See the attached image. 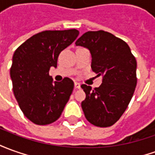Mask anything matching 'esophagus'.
I'll return each instance as SVG.
<instances>
[{
	"instance_id": "esophagus-1",
	"label": "esophagus",
	"mask_w": 155,
	"mask_h": 155,
	"mask_svg": "<svg viewBox=\"0 0 155 155\" xmlns=\"http://www.w3.org/2000/svg\"><path fill=\"white\" fill-rule=\"evenodd\" d=\"M74 87H75L76 88H81V85H80L79 83H78V82H75V83H74Z\"/></svg>"
}]
</instances>
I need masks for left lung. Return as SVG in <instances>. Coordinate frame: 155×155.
Instances as JSON below:
<instances>
[{
	"mask_svg": "<svg viewBox=\"0 0 155 155\" xmlns=\"http://www.w3.org/2000/svg\"><path fill=\"white\" fill-rule=\"evenodd\" d=\"M91 53L92 70L102 76V84L92 89L83 84L86 94L82 109L86 119L96 127L115 124L127 110L137 85V61L128 45L103 30L88 31L76 41Z\"/></svg>",
	"mask_w": 155,
	"mask_h": 155,
	"instance_id": "obj_1",
	"label": "left lung"
}]
</instances>
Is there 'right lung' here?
<instances>
[{
  "instance_id": "add662e5",
  "label": "right lung",
  "mask_w": 155,
  "mask_h": 155,
  "mask_svg": "<svg viewBox=\"0 0 155 155\" xmlns=\"http://www.w3.org/2000/svg\"><path fill=\"white\" fill-rule=\"evenodd\" d=\"M79 35L77 29L46 30L33 35L15 51L10 69L15 98L24 116L37 125L53 123L69 100L74 83L54 82L49 71L60 53Z\"/></svg>"
}]
</instances>
